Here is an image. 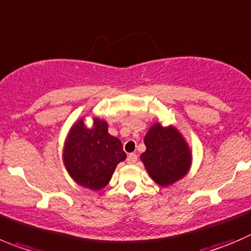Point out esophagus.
<instances>
[{"instance_id": "esophagus-1", "label": "esophagus", "mask_w": 251, "mask_h": 251, "mask_svg": "<svg viewBox=\"0 0 251 251\" xmlns=\"http://www.w3.org/2000/svg\"><path fill=\"white\" fill-rule=\"evenodd\" d=\"M136 161H137V154L136 153H128V156H127V162L128 163H131V165H132V163H136Z\"/></svg>"}]
</instances>
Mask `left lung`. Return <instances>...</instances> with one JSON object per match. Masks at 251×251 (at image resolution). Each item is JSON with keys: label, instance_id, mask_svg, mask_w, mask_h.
<instances>
[{"label": "left lung", "instance_id": "8db88e82", "mask_svg": "<svg viewBox=\"0 0 251 251\" xmlns=\"http://www.w3.org/2000/svg\"><path fill=\"white\" fill-rule=\"evenodd\" d=\"M145 145L146 151L141 154V161L156 183L168 186L188 172L191 152L175 127L156 124L145 136Z\"/></svg>", "mask_w": 251, "mask_h": 251}]
</instances>
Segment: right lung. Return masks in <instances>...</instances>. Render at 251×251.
I'll list each match as a JSON object with an SVG mask.
<instances>
[{"mask_svg": "<svg viewBox=\"0 0 251 251\" xmlns=\"http://www.w3.org/2000/svg\"><path fill=\"white\" fill-rule=\"evenodd\" d=\"M126 158L123 144L107 132V124L95 119L88 128L83 120L73 126L64 149V163L74 181L89 189H101L119 162Z\"/></svg>", "mask_w": 251, "mask_h": 251, "instance_id": "add662e5", "label": "right lung"}]
</instances>
